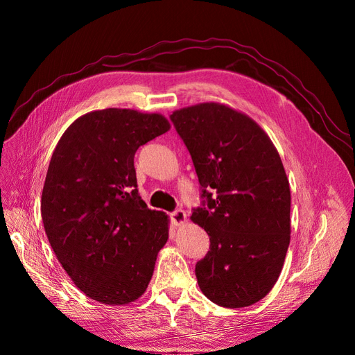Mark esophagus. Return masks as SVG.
Segmentation results:
<instances>
[{
  "mask_svg": "<svg viewBox=\"0 0 355 355\" xmlns=\"http://www.w3.org/2000/svg\"><path fill=\"white\" fill-rule=\"evenodd\" d=\"M171 220L175 226H181L187 221V216H185L184 210H175L174 213H171Z\"/></svg>",
  "mask_w": 355,
  "mask_h": 355,
  "instance_id": "obj_1",
  "label": "esophagus"
}]
</instances>
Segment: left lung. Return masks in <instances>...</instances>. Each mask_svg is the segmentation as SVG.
<instances>
[{
	"instance_id": "1",
	"label": "left lung",
	"mask_w": 355,
	"mask_h": 355,
	"mask_svg": "<svg viewBox=\"0 0 355 355\" xmlns=\"http://www.w3.org/2000/svg\"><path fill=\"white\" fill-rule=\"evenodd\" d=\"M190 151L204 207L191 220L210 250L196 265L201 292L225 308L259 302L284 268L291 240V189L277 149L252 118L206 102L170 116Z\"/></svg>"
}]
</instances>
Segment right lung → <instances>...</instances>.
Returning a JSON list of instances; mask_svg holds the SVG:
<instances>
[{
    "instance_id": "right-lung-1",
    "label": "right lung",
    "mask_w": 355,
    "mask_h": 355,
    "mask_svg": "<svg viewBox=\"0 0 355 355\" xmlns=\"http://www.w3.org/2000/svg\"><path fill=\"white\" fill-rule=\"evenodd\" d=\"M170 128L161 114L107 107L78 118L54 148L42 193L44 230L93 301L130 304L151 281L170 218L139 197L134 157Z\"/></svg>"
}]
</instances>
